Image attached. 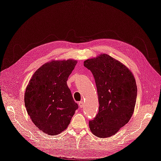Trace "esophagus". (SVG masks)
I'll return each mask as SVG.
<instances>
[{
    "mask_svg": "<svg viewBox=\"0 0 161 161\" xmlns=\"http://www.w3.org/2000/svg\"><path fill=\"white\" fill-rule=\"evenodd\" d=\"M83 103H84V102L82 101H80V102H79V107H80V108H82V107H83Z\"/></svg>",
    "mask_w": 161,
    "mask_h": 161,
    "instance_id": "34e87169",
    "label": "esophagus"
}]
</instances>
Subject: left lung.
Wrapping results in <instances>:
<instances>
[{
    "label": "left lung",
    "mask_w": 161,
    "mask_h": 161,
    "mask_svg": "<svg viewBox=\"0 0 161 161\" xmlns=\"http://www.w3.org/2000/svg\"><path fill=\"white\" fill-rule=\"evenodd\" d=\"M84 66L95 78L99 108L89 121L91 132L98 138L115 135L130 121L137 97L135 78L128 68L106 53L87 59Z\"/></svg>",
    "instance_id": "obj_1"
}]
</instances>
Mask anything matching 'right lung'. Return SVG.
<instances>
[{"label":"right lung","instance_id":"right-lung-1","mask_svg":"<svg viewBox=\"0 0 161 161\" xmlns=\"http://www.w3.org/2000/svg\"><path fill=\"white\" fill-rule=\"evenodd\" d=\"M76 63L71 59L48 62L29 82L24 96L25 108L33 124L43 133L60 134L79 108L66 82Z\"/></svg>","mask_w":161,"mask_h":161}]
</instances>
